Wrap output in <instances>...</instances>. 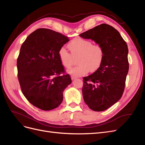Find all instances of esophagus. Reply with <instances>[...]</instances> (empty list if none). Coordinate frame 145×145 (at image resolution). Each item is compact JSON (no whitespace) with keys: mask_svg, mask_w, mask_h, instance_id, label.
<instances>
[{"mask_svg":"<svg viewBox=\"0 0 145 145\" xmlns=\"http://www.w3.org/2000/svg\"><path fill=\"white\" fill-rule=\"evenodd\" d=\"M77 77H75V76H71V79L73 80H74V79H76Z\"/></svg>","mask_w":145,"mask_h":145,"instance_id":"1","label":"esophagus"}]
</instances>
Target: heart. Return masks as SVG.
<instances>
[{"label":"heart","instance_id":"b5f03b06","mask_svg":"<svg viewBox=\"0 0 145 145\" xmlns=\"http://www.w3.org/2000/svg\"><path fill=\"white\" fill-rule=\"evenodd\" d=\"M68 47L71 54L62 46L59 51V56L61 63L67 69L72 67L74 62V58L78 57V65L68 71L71 75L76 77L84 76L89 71H97L102 65L105 52L100 45L93 44L89 40L78 37L70 42Z\"/></svg>","mask_w":145,"mask_h":145}]
</instances>
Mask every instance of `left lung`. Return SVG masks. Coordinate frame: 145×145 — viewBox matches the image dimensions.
Listing matches in <instances>:
<instances>
[{
  "instance_id": "obj_1",
  "label": "left lung",
  "mask_w": 145,
  "mask_h": 145,
  "mask_svg": "<svg viewBox=\"0 0 145 145\" xmlns=\"http://www.w3.org/2000/svg\"><path fill=\"white\" fill-rule=\"evenodd\" d=\"M102 46L104 59L100 67L83 77L82 94L85 102L94 111H103L120 99L129 71L128 48L119 32L102 24L80 34Z\"/></svg>"
}]
</instances>
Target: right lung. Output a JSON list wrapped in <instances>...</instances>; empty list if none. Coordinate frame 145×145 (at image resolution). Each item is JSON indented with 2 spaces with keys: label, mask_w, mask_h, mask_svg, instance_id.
Wrapping results in <instances>:
<instances>
[{
  "label": "right lung",
  "mask_w": 145,
  "mask_h": 145,
  "mask_svg": "<svg viewBox=\"0 0 145 145\" xmlns=\"http://www.w3.org/2000/svg\"><path fill=\"white\" fill-rule=\"evenodd\" d=\"M69 40L55 31L39 28L26 39L17 60L22 92L28 102L43 111L58 107L71 78L60 62L59 51Z\"/></svg>",
  "instance_id": "obj_1"
}]
</instances>
